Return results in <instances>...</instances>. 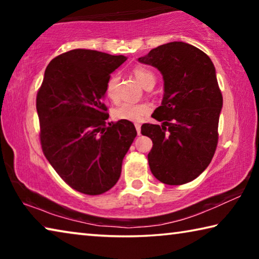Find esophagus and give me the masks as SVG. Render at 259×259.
Segmentation results:
<instances>
[{
  "instance_id": "1",
  "label": "esophagus",
  "mask_w": 259,
  "mask_h": 259,
  "mask_svg": "<svg viewBox=\"0 0 259 259\" xmlns=\"http://www.w3.org/2000/svg\"><path fill=\"white\" fill-rule=\"evenodd\" d=\"M135 126H136V130H137V134L140 135V126H142V125H140L139 123H136Z\"/></svg>"
}]
</instances>
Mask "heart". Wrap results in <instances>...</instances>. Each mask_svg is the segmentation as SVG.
Here are the masks:
<instances>
[{
	"instance_id": "obj_1",
	"label": "heart",
	"mask_w": 259,
	"mask_h": 259,
	"mask_svg": "<svg viewBox=\"0 0 259 259\" xmlns=\"http://www.w3.org/2000/svg\"><path fill=\"white\" fill-rule=\"evenodd\" d=\"M134 75L137 81L145 88L150 83H155V76L152 72L146 68L137 66L134 68ZM117 83H119V75L114 74L106 84V96L112 102L117 100ZM151 106L147 103H129L124 102L114 108L113 116L116 120H125L130 122H142L150 114Z\"/></svg>"
}]
</instances>
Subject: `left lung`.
I'll return each instance as SVG.
<instances>
[{"mask_svg": "<svg viewBox=\"0 0 259 259\" xmlns=\"http://www.w3.org/2000/svg\"><path fill=\"white\" fill-rule=\"evenodd\" d=\"M138 60L159 69L164 81L161 106L152 115L163 123L142 125L153 142L151 171L166 185L192 182L211 162L218 143L223 96L212 61L184 42L162 45Z\"/></svg>", "mask_w": 259, "mask_h": 259, "instance_id": "8db88e82", "label": "left lung"}]
</instances>
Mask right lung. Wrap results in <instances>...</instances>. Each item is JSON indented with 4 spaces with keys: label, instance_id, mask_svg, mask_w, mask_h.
I'll use <instances>...</instances> for the list:
<instances>
[{
    "label": "right lung",
    "instance_id": "add662e5",
    "mask_svg": "<svg viewBox=\"0 0 259 259\" xmlns=\"http://www.w3.org/2000/svg\"><path fill=\"white\" fill-rule=\"evenodd\" d=\"M125 60L96 50L67 51L50 61L38 89L42 151L61 179L83 194H103L115 185L137 136L130 121L106 126V84Z\"/></svg>",
    "mask_w": 259,
    "mask_h": 259
}]
</instances>
